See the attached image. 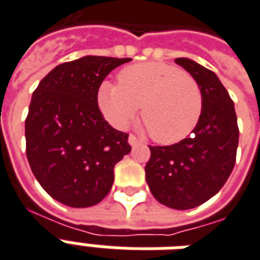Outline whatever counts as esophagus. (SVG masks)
I'll return each instance as SVG.
<instances>
[{
  "label": "esophagus",
  "mask_w": 260,
  "mask_h": 260,
  "mask_svg": "<svg viewBox=\"0 0 260 260\" xmlns=\"http://www.w3.org/2000/svg\"><path fill=\"white\" fill-rule=\"evenodd\" d=\"M128 143H129L131 147H136V145L140 144V140H139L136 136H134V135H129V137H128Z\"/></svg>",
  "instance_id": "obj_1"
}]
</instances>
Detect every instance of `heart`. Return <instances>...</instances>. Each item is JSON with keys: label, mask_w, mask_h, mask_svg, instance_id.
I'll use <instances>...</instances> for the list:
<instances>
[{"label": "heart", "mask_w": 260, "mask_h": 260, "mask_svg": "<svg viewBox=\"0 0 260 260\" xmlns=\"http://www.w3.org/2000/svg\"><path fill=\"white\" fill-rule=\"evenodd\" d=\"M97 104L105 119L120 129L128 126L141 107V119L152 139L174 144L188 136L199 121L203 94L188 73L170 64L145 62L123 69L119 84L101 82Z\"/></svg>", "instance_id": "1"}]
</instances>
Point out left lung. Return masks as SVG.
<instances>
[{
    "mask_svg": "<svg viewBox=\"0 0 260 260\" xmlns=\"http://www.w3.org/2000/svg\"><path fill=\"white\" fill-rule=\"evenodd\" d=\"M175 62L199 82L203 109L191 136L174 145L149 147L145 180L159 203L189 210L216 195L230 178L239 129L234 103L218 76L191 58Z\"/></svg>",
    "mask_w": 260,
    "mask_h": 260,
    "instance_id": "1",
    "label": "left lung"
}]
</instances>
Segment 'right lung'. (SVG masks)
<instances>
[{"instance_id": "right-lung-1", "label": "right lung", "mask_w": 260, "mask_h": 260, "mask_svg": "<svg viewBox=\"0 0 260 260\" xmlns=\"http://www.w3.org/2000/svg\"><path fill=\"white\" fill-rule=\"evenodd\" d=\"M131 58L84 56L57 65L31 94L25 120L31 172L54 200L85 208L111 191L115 166L131 152L128 134L108 124L97 105L107 76Z\"/></svg>"}]
</instances>
